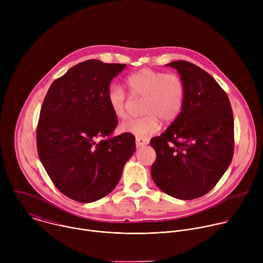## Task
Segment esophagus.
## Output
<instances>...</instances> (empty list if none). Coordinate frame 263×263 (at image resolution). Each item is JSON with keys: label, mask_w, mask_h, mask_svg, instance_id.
<instances>
[{"label": "esophagus", "mask_w": 263, "mask_h": 263, "mask_svg": "<svg viewBox=\"0 0 263 263\" xmlns=\"http://www.w3.org/2000/svg\"><path fill=\"white\" fill-rule=\"evenodd\" d=\"M135 142H136V146L139 147V146H142V145L147 144V143H148V139L143 138V137H136Z\"/></svg>", "instance_id": "obj_1"}]
</instances>
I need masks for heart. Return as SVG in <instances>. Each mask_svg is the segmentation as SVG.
I'll list each match as a JSON object with an SVG mask.
<instances>
[{
  "label": "heart",
  "instance_id": "obj_1",
  "mask_svg": "<svg viewBox=\"0 0 263 263\" xmlns=\"http://www.w3.org/2000/svg\"><path fill=\"white\" fill-rule=\"evenodd\" d=\"M126 85L132 98H144L141 109L144 116L123 122L120 126L122 132L146 136L159 130L161 121L172 123L180 116L185 100V85L179 74L142 68L129 74ZM106 101L116 118L126 117L129 97L123 87L111 85Z\"/></svg>",
  "mask_w": 263,
  "mask_h": 263
}]
</instances>
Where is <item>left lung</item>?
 I'll use <instances>...</instances> for the list:
<instances>
[{"mask_svg":"<svg viewBox=\"0 0 263 263\" xmlns=\"http://www.w3.org/2000/svg\"><path fill=\"white\" fill-rule=\"evenodd\" d=\"M177 69L185 85L180 116L149 141L156 160L155 184L166 195L193 200L209 193L230 165L234 152V121L227 93L210 74L185 60Z\"/></svg>","mask_w":263,"mask_h":263,"instance_id":"left-lung-1","label":"left lung"}]
</instances>
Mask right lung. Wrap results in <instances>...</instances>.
I'll list each match as a JSON object with an SVG mask.
<instances>
[{
	"instance_id": "1",
	"label": "right lung",
	"mask_w": 263,
	"mask_h": 263,
	"mask_svg": "<svg viewBox=\"0 0 263 263\" xmlns=\"http://www.w3.org/2000/svg\"><path fill=\"white\" fill-rule=\"evenodd\" d=\"M126 64L90 59L68 69L50 86L36 131L40 159L58 191L80 203L116 189L135 152L131 133L110 137L118 118L106 93Z\"/></svg>"
}]
</instances>
